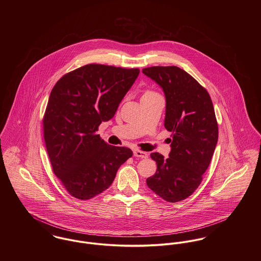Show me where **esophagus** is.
Returning a JSON list of instances; mask_svg holds the SVG:
<instances>
[{
    "label": "esophagus",
    "mask_w": 261,
    "mask_h": 261,
    "mask_svg": "<svg viewBox=\"0 0 261 261\" xmlns=\"http://www.w3.org/2000/svg\"><path fill=\"white\" fill-rule=\"evenodd\" d=\"M134 155H135L136 158H142V159L148 158V153H147L146 151H143V150H140V149L134 150Z\"/></svg>",
    "instance_id": "esophagus-1"
}]
</instances>
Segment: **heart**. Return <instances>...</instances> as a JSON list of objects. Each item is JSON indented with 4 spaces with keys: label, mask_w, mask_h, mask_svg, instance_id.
Returning <instances> with one entry per match:
<instances>
[{
    "label": "heart",
    "mask_w": 261,
    "mask_h": 261,
    "mask_svg": "<svg viewBox=\"0 0 261 261\" xmlns=\"http://www.w3.org/2000/svg\"><path fill=\"white\" fill-rule=\"evenodd\" d=\"M147 93H152V92H151V91H147L145 94H147Z\"/></svg>",
    "instance_id": "heart-1"
}]
</instances>
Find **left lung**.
<instances>
[{"mask_svg":"<svg viewBox=\"0 0 261 261\" xmlns=\"http://www.w3.org/2000/svg\"><path fill=\"white\" fill-rule=\"evenodd\" d=\"M143 73L165 93V127L172 133L168 159L150 153L156 172L147 185L164 200L179 202L201 184L216 148L218 124L213 103L207 90L177 66H152Z\"/></svg>","mask_w":261,"mask_h":261,"instance_id":"obj_1","label":"left lung"}]
</instances>
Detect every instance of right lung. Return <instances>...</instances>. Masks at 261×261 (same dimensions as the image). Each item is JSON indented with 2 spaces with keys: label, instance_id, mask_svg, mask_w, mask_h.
<instances>
[{
  "label": "right lung",
  "instance_id": "1",
  "mask_svg": "<svg viewBox=\"0 0 261 261\" xmlns=\"http://www.w3.org/2000/svg\"><path fill=\"white\" fill-rule=\"evenodd\" d=\"M140 69L87 64L54 85L43 118L52 170L67 192L88 200L112 185L132 149L107 144L96 135L133 86Z\"/></svg>",
  "mask_w": 261,
  "mask_h": 261
}]
</instances>
